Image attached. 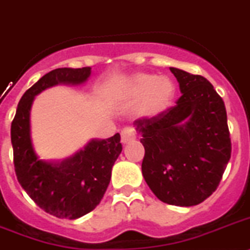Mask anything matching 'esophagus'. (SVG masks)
Here are the masks:
<instances>
[{
  "label": "esophagus",
  "mask_w": 250,
  "mask_h": 250,
  "mask_svg": "<svg viewBox=\"0 0 250 250\" xmlns=\"http://www.w3.org/2000/svg\"><path fill=\"white\" fill-rule=\"evenodd\" d=\"M136 138V132L135 129L131 128V127H125L121 132V140L123 144H127V142L132 141Z\"/></svg>",
  "instance_id": "1"
}]
</instances>
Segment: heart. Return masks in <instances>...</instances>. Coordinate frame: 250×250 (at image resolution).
Returning <instances> with one entry per match:
<instances>
[{"mask_svg": "<svg viewBox=\"0 0 250 250\" xmlns=\"http://www.w3.org/2000/svg\"><path fill=\"white\" fill-rule=\"evenodd\" d=\"M119 95L125 102H137L135 108L137 117L151 118L169 108L175 95V86L169 77L136 73L122 81Z\"/></svg>", "mask_w": 250, "mask_h": 250, "instance_id": "1", "label": "heart"}]
</instances>
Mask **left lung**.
<instances>
[{
	"label": "left lung",
	"mask_w": 250,
	"mask_h": 250,
	"mask_svg": "<svg viewBox=\"0 0 250 250\" xmlns=\"http://www.w3.org/2000/svg\"><path fill=\"white\" fill-rule=\"evenodd\" d=\"M170 71L182 93L177 104L133 123L145 147L142 174L164 203L196 206L215 192L230 160L226 109L208 80Z\"/></svg>",
	"instance_id": "1"
}]
</instances>
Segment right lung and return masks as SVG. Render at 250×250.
Listing matches in <instances>:
<instances>
[{
  "label": "right lung",
  "instance_id": "1",
  "mask_svg": "<svg viewBox=\"0 0 250 250\" xmlns=\"http://www.w3.org/2000/svg\"><path fill=\"white\" fill-rule=\"evenodd\" d=\"M91 68H56L25 91L11 123L15 173L19 183L38 206L60 219H79L102 201L110 182L112 167L122 152L121 136L91 140L61 163L41 160L30 137V109L35 95L60 83L79 85Z\"/></svg>",
  "mask_w": 250,
  "mask_h": 250
}]
</instances>
